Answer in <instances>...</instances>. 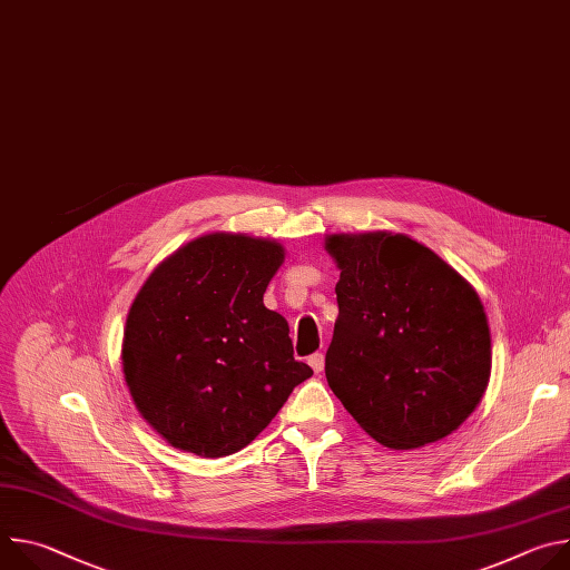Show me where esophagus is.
<instances>
[{"label":"esophagus","mask_w":570,"mask_h":570,"mask_svg":"<svg viewBox=\"0 0 570 570\" xmlns=\"http://www.w3.org/2000/svg\"><path fill=\"white\" fill-rule=\"evenodd\" d=\"M308 365H311L315 372H322V370H324V356H322V354H311V356H308Z\"/></svg>","instance_id":"esophagus-1"}]
</instances>
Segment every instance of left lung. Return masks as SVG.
I'll use <instances>...</instances> for the list:
<instances>
[{"mask_svg": "<svg viewBox=\"0 0 570 570\" xmlns=\"http://www.w3.org/2000/svg\"><path fill=\"white\" fill-rule=\"evenodd\" d=\"M338 320L324 358L347 413L390 449L451 435L480 403L492 370L478 293L403 234H332Z\"/></svg>", "mask_w": 570, "mask_h": 570, "instance_id": "1", "label": "left lung"}]
</instances>
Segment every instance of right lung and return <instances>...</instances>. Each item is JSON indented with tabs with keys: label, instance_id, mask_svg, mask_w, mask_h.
Listing matches in <instances>:
<instances>
[{
	"label": "right lung",
	"instance_id": "add662e5",
	"mask_svg": "<svg viewBox=\"0 0 570 570\" xmlns=\"http://www.w3.org/2000/svg\"><path fill=\"white\" fill-rule=\"evenodd\" d=\"M284 262L275 240L207 234L161 262L124 332V374L141 417L171 446L223 458L248 446L313 370L288 322L264 306Z\"/></svg>",
	"mask_w": 570,
	"mask_h": 570
}]
</instances>
